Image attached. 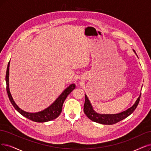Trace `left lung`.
<instances>
[{"mask_svg": "<svg viewBox=\"0 0 151 151\" xmlns=\"http://www.w3.org/2000/svg\"><path fill=\"white\" fill-rule=\"evenodd\" d=\"M141 95V94H140V95H139L136 101L134 104L132 106L126 111L115 114H104L97 113L96 111H94L90 100H89L87 96L85 94V101L83 111H84V113L88 118L94 122L102 124H114L125 119L134 112V111L137 108L139 101H140Z\"/></svg>", "mask_w": 151, "mask_h": 151, "instance_id": "left-lung-1", "label": "left lung"}]
</instances>
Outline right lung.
Here are the masks:
<instances>
[{
    "label": "right lung",
    "instance_id": "right-lung-1",
    "mask_svg": "<svg viewBox=\"0 0 151 151\" xmlns=\"http://www.w3.org/2000/svg\"><path fill=\"white\" fill-rule=\"evenodd\" d=\"M9 66L10 61L7 65V68L5 75V81H6V90L8 96L10 103H12L14 108L21 114L22 116L25 117L29 119L37 122H45L49 121H52L59 116L61 111H62L63 104L68 94L75 88V85L71 84L62 92L58 98L50 106L47 108L37 113H28L24 110L21 109L14 101L11 95L9 90Z\"/></svg>",
    "mask_w": 151,
    "mask_h": 151
}]
</instances>
